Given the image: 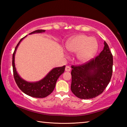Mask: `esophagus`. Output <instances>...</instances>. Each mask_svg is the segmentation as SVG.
Here are the masks:
<instances>
[{
	"label": "esophagus",
	"instance_id": "obj_1",
	"mask_svg": "<svg viewBox=\"0 0 127 127\" xmlns=\"http://www.w3.org/2000/svg\"><path fill=\"white\" fill-rule=\"evenodd\" d=\"M70 69H71V68H70L69 66H65V70L66 72H69V71H70Z\"/></svg>",
	"mask_w": 127,
	"mask_h": 127
}]
</instances>
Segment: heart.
Here are the masks:
<instances>
[{"label":"heart","mask_w":127,"mask_h":127,"mask_svg":"<svg viewBox=\"0 0 127 127\" xmlns=\"http://www.w3.org/2000/svg\"><path fill=\"white\" fill-rule=\"evenodd\" d=\"M65 48L70 53L76 54L78 63L84 64L95 55L98 49V43L95 38L81 34L69 38L65 43Z\"/></svg>","instance_id":"1"}]
</instances>
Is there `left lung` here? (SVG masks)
<instances>
[{
  "label": "left lung",
  "instance_id": "left-lung-1",
  "mask_svg": "<svg viewBox=\"0 0 127 127\" xmlns=\"http://www.w3.org/2000/svg\"><path fill=\"white\" fill-rule=\"evenodd\" d=\"M113 58L107 43L95 58L86 64L72 66V92L81 99H90L99 95L110 82Z\"/></svg>",
  "mask_w": 127,
  "mask_h": 127
}]
</instances>
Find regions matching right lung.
Masks as SVG:
<instances>
[{
	"label": "right lung",
	"instance_id": "add662e5",
	"mask_svg": "<svg viewBox=\"0 0 127 127\" xmlns=\"http://www.w3.org/2000/svg\"><path fill=\"white\" fill-rule=\"evenodd\" d=\"M45 30H38L29 33V35H31L33 33H43L45 32ZM26 36H26L25 37L21 38L20 42L16 46V48H15L13 54L12 66L15 81H16L17 86L21 91L27 95L36 98L45 97L49 95L54 90L56 82H57L59 76L64 73L65 66L64 65L62 67L53 68L47 74L44 78L38 81L28 82L21 78L16 70L14 63V58L18 46L23 38H25Z\"/></svg>",
	"mask_w": 127,
	"mask_h": 127
}]
</instances>
